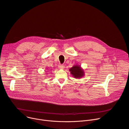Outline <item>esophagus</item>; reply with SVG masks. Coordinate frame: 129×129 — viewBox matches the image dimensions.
Returning <instances> with one entry per match:
<instances>
[{
	"instance_id": "34e87169",
	"label": "esophagus",
	"mask_w": 129,
	"mask_h": 129,
	"mask_svg": "<svg viewBox=\"0 0 129 129\" xmlns=\"http://www.w3.org/2000/svg\"><path fill=\"white\" fill-rule=\"evenodd\" d=\"M58 67L60 69H64L65 66L63 64H59L58 65Z\"/></svg>"
}]
</instances>
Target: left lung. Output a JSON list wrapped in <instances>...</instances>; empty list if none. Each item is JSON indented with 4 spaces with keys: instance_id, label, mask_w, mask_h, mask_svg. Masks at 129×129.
I'll list each match as a JSON object with an SVG mask.
<instances>
[{
    "instance_id": "obj_1",
    "label": "left lung",
    "mask_w": 129,
    "mask_h": 129,
    "mask_svg": "<svg viewBox=\"0 0 129 129\" xmlns=\"http://www.w3.org/2000/svg\"><path fill=\"white\" fill-rule=\"evenodd\" d=\"M70 71L73 77L76 78H81L83 77L84 74L83 70L81 69L79 66L78 65L73 66L71 69H70Z\"/></svg>"
}]
</instances>
